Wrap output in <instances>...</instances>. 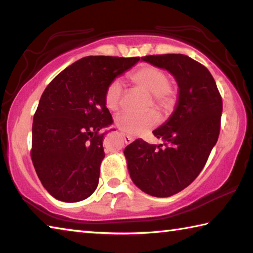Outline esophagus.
I'll list each match as a JSON object with an SVG mask.
<instances>
[{
  "label": "esophagus",
  "mask_w": 253,
  "mask_h": 253,
  "mask_svg": "<svg viewBox=\"0 0 253 253\" xmlns=\"http://www.w3.org/2000/svg\"><path fill=\"white\" fill-rule=\"evenodd\" d=\"M123 137H124V139H125V143L126 144H130L132 140H134V138H132V137L128 136V135H125V134H123Z\"/></svg>",
  "instance_id": "1"
}]
</instances>
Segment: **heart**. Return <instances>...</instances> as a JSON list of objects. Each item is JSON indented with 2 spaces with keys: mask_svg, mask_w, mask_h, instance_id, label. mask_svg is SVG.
Returning <instances> with one entry per match:
<instances>
[{
  "mask_svg": "<svg viewBox=\"0 0 253 253\" xmlns=\"http://www.w3.org/2000/svg\"><path fill=\"white\" fill-rule=\"evenodd\" d=\"M129 80L136 88L151 92L154 100L161 109L169 111L174 107V89L169 84L168 75L158 67L143 65L137 68L129 75ZM123 95L122 84L115 80L108 84L105 92V105L111 111L119 108ZM160 122V116L156 111L151 110L145 114L123 113L116 118V125L123 131L130 135H142L155 127Z\"/></svg>",
  "mask_w": 253,
  "mask_h": 253,
  "instance_id": "1",
  "label": "heart"
}]
</instances>
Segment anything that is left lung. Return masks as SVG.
<instances>
[{
  "instance_id": "left-lung-1",
  "label": "left lung",
  "mask_w": 253,
  "mask_h": 253,
  "mask_svg": "<svg viewBox=\"0 0 253 253\" xmlns=\"http://www.w3.org/2000/svg\"><path fill=\"white\" fill-rule=\"evenodd\" d=\"M176 80L173 114L153 131L163 144L136 139L124 151L131 181L145 193L168 198L198 177L220 134L222 98L210 71L185 54L142 58Z\"/></svg>"
}]
</instances>
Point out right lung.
<instances>
[{"label": "right lung", "mask_w": 253, "mask_h": 253, "mask_svg": "<svg viewBox=\"0 0 253 253\" xmlns=\"http://www.w3.org/2000/svg\"><path fill=\"white\" fill-rule=\"evenodd\" d=\"M138 61L139 57H85L60 72L42 93L33 117L31 158L54 199L74 203L95 192L105 157L102 130L113 124L106 89Z\"/></svg>", "instance_id": "right-lung-1"}]
</instances>
